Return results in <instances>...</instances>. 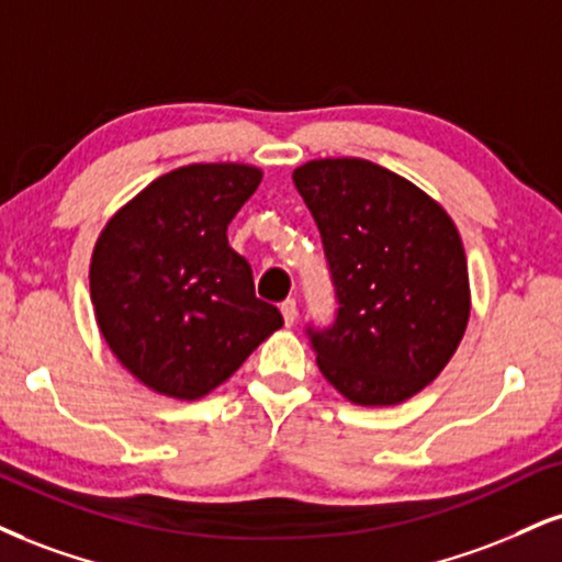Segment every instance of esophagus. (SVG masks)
<instances>
[{
	"label": "esophagus",
	"mask_w": 562,
	"mask_h": 562,
	"mask_svg": "<svg viewBox=\"0 0 562 562\" xmlns=\"http://www.w3.org/2000/svg\"><path fill=\"white\" fill-rule=\"evenodd\" d=\"M280 311H282V316H285V324H288V327H293L295 316H299V303H295V299L282 301V303H280Z\"/></svg>",
	"instance_id": "obj_1"
}]
</instances>
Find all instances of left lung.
<instances>
[{
    "mask_svg": "<svg viewBox=\"0 0 562 562\" xmlns=\"http://www.w3.org/2000/svg\"><path fill=\"white\" fill-rule=\"evenodd\" d=\"M293 182L319 227L337 301L329 327H306L319 371L356 405L408 401L469 324L461 235L437 201L374 161H306Z\"/></svg>",
    "mask_w": 562,
    "mask_h": 562,
    "instance_id": "left-lung-1",
    "label": "left lung"
}]
</instances>
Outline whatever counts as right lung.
Wrapping results in <instances>:
<instances>
[{
	"mask_svg": "<svg viewBox=\"0 0 562 562\" xmlns=\"http://www.w3.org/2000/svg\"><path fill=\"white\" fill-rule=\"evenodd\" d=\"M259 182L248 165L180 167L101 229L88 274L93 314L117 361L154 392L204 397L282 327L227 243Z\"/></svg>",
	"mask_w": 562,
	"mask_h": 562,
	"instance_id": "obj_1",
	"label": "right lung"
}]
</instances>
